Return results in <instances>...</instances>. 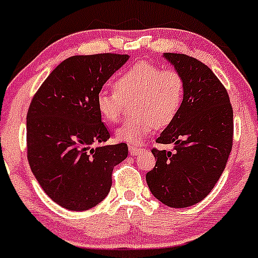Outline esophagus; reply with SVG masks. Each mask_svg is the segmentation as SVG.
Wrapping results in <instances>:
<instances>
[{
  "label": "esophagus",
  "mask_w": 258,
  "mask_h": 258,
  "mask_svg": "<svg viewBox=\"0 0 258 258\" xmlns=\"http://www.w3.org/2000/svg\"><path fill=\"white\" fill-rule=\"evenodd\" d=\"M128 150H130V154H131V155H137V154L141 152L142 149H141V148L136 147V146H130Z\"/></svg>",
  "instance_id": "34e87169"
}]
</instances>
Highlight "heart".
<instances>
[{"mask_svg": "<svg viewBox=\"0 0 258 258\" xmlns=\"http://www.w3.org/2000/svg\"><path fill=\"white\" fill-rule=\"evenodd\" d=\"M114 92L97 93L96 105L100 117L114 123L122 115L123 102L133 103L136 114L115 132L116 138L128 144H139L156 127L170 125L176 119L184 98V80L174 69L148 60H138L114 81Z\"/></svg>", "mask_w": 258, "mask_h": 258, "instance_id": "heart-1", "label": "heart"}]
</instances>
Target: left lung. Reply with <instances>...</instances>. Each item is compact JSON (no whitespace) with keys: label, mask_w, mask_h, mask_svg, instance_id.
<instances>
[{"label":"left lung","mask_w":258,"mask_h":258,"mask_svg":"<svg viewBox=\"0 0 258 258\" xmlns=\"http://www.w3.org/2000/svg\"><path fill=\"white\" fill-rule=\"evenodd\" d=\"M184 80L182 108L156 143L155 167L147 173L150 191L165 205L182 209L205 199L226 168L233 146V108L227 90L207 65L179 53H164Z\"/></svg>","instance_id":"obj_1"}]
</instances>
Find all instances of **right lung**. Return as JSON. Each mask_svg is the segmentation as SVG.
Returning a JSON list of instances; mask_svg holds the SVG:
<instances>
[{"label": "right lung", "mask_w": 258, "mask_h": 258, "mask_svg": "<svg viewBox=\"0 0 258 258\" xmlns=\"http://www.w3.org/2000/svg\"><path fill=\"white\" fill-rule=\"evenodd\" d=\"M127 54L74 55L49 74L26 115L28 161L44 193L58 205L85 211L105 199L112 170L127 158L126 143L93 148L110 133L96 105L103 85Z\"/></svg>", "instance_id": "1"}]
</instances>
